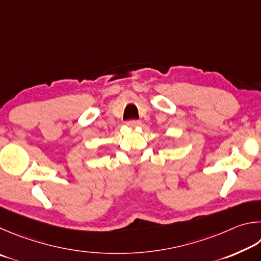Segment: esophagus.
<instances>
[{
  "mask_svg": "<svg viewBox=\"0 0 261 261\" xmlns=\"http://www.w3.org/2000/svg\"><path fill=\"white\" fill-rule=\"evenodd\" d=\"M126 125L129 126V127H138V126L141 125V121L136 120V119H132V120H128L126 122Z\"/></svg>",
  "mask_w": 261,
  "mask_h": 261,
  "instance_id": "esophagus-1",
  "label": "esophagus"
}]
</instances>
